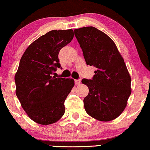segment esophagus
Instances as JSON below:
<instances>
[{
    "mask_svg": "<svg viewBox=\"0 0 150 150\" xmlns=\"http://www.w3.org/2000/svg\"><path fill=\"white\" fill-rule=\"evenodd\" d=\"M80 83H81V80H80V79H78V80H75V85H79L80 84Z\"/></svg>",
    "mask_w": 150,
    "mask_h": 150,
    "instance_id": "esophagus-1",
    "label": "esophagus"
}]
</instances>
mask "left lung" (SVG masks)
I'll use <instances>...</instances> for the list:
<instances>
[{
    "instance_id": "8db88e82",
    "label": "left lung",
    "mask_w": 150,
    "mask_h": 150,
    "mask_svg": "<svg viewBox=\"0 0 150 150\" xmlns=\"http://www.w3.org/2000/svg\"><path fill=\"white\" fill-rule=\"evenodd\" d=\"M74 32L87 65L97 68L93 78L82 80L89 88L83 100L85 111L98 120H112L125 110L131 94V78L124 60L113 40L96 28Z\"/></svg>"
}]
</instances>
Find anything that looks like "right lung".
<instances>
[{
    "label": "right lung",
    "mask_w": 150,
    "mask_h": 150,
    "mask_svg": "<svg viewBox=\"0 0 150 150\" xmlns=\"http://www.w3.org/2000/svg\"><path fill=\"white\" fill-rule=\"evenodd\" d=\"M73 36L72 29L49 31L31 43L21 59L16 93L29 117L38 124L56 122L65 113L64 103L75 82L52 73L60 67L59 52Z\"/></svg>",
    "instance_id": "add662e5"
}]
</instances>
